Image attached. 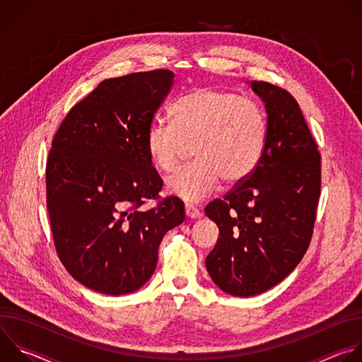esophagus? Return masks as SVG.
<instances>
[{"mask_svg": "<svg viewBox=\"0 0 362 362\" xmlns=\"http://www.w3.org/2000/svg\"><path fill=\"white\" fill-rule=\"evenodd\" d=\"M185 212H186V216H189V218H192V219L200 216V212H199V209L196 208V206L189 204V203L185 206Z\"/></svg>", "mask_w": 362, "mask_h": 362, "instance_id": "1", "label": "esophagus"}]
</instances>
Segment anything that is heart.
Returning <instances> with one entry per match:
<instances>
[{
  "label": "heart",
  "instance_id": "heart-1",
  "mask_svg": "<svg viewBox=\"0 0 362 362\" xmlns=\"http://www.w3.org/2000/svg\"><path fill=\"white\" fill-rule=\"evenodd\" d=\"M172 123L154 122L146 133L151 163L173 173L193 146L196 162L166 182L168 192L199 202L212 194L222 179L245 180L259 163L268 139V120L252 98L212 87L180 95L170 109Z\"/></svg>",
  "mask_w": 362,
  "mask_h": 362
}]
</instances>
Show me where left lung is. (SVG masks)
Here are the masks:
<instances>
[{"instance_id":"left-lung-1","label":"left lung","mask_w":362,"mask_h":362,"mask_svg":"<svg viewBox=\"0 0 362 362\" xmlns=\"http://www.w3.org/2000/svg\"><path fill=\"white\" fill-rule=\"evenodd\" d=\"M268 115V139L255 170L204 214L219 228L206 257L214 282L233 296L284 281L311 243L321 194V154L298 101L282 87L252 81Z\"/></svg>"}]
</instances>
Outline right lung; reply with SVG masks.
Segmentation results:
<instances>
[{"label":"right lung","instance_id":"obj_1","mask_svg":"<svg viewBox=\"0 0 362 362\" xmlns=\"http://www.w3.org/2000/svg\"><path fill=\"white\" fill-rule=\"evenodd\" d=\"M170 70L101 81L62 122L45 166L47 211L60 261L106 295L137 291L158 264L168 230L185 221L176 196L160 199L146 133L173 86ZM148 199L157 204L139 208Z\"/></svg>","mask_w":362,"mask_h":362}]
</instances>
